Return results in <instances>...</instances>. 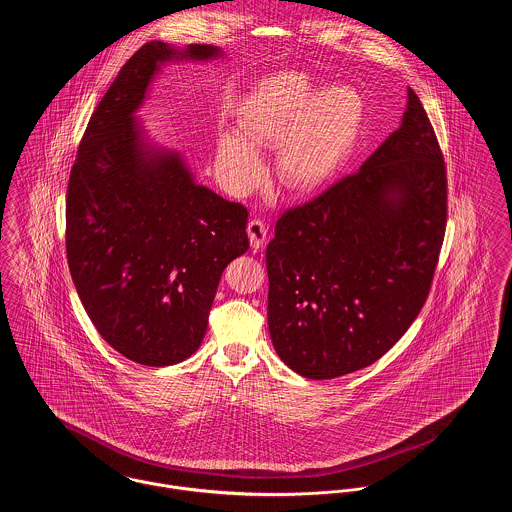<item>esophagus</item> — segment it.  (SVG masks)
<instances>
[{"mask_svg": "<svg viewBox=\"0 0 512 512\" xmlns=\"http://www.w3.org/2000/svg\"><path fill=\"white\" fill-rule=\"evenodd\" d=\"M267 226L263 224V220H251L249 224H247V236H249V241H251V247L253 249H263L265 245H267Z\"/></svg>", "mask_w": 512, "mask_h": 512, "instance_id": "1", "label": "esophagus"}]
</instances>
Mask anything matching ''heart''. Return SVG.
<instances>
[{"label":"heart","instance_id":"heart-1","mask_svg":"<svg viewBox=\"0 0 512 512\" xmlns=\"http://www.w3.org/2000/svg\"><path fill=\"white\" fill-rule=\"evenodd\" d=\"M364 120V101L353 85L317 87L302 72L261 79L237 109V132L216 144V173L234 195L251 193L265 177L259 150L276 146L280 183L298 193L325 185L353 152Z\"/></svg>","mask_w":512,"mask_h":512}]
</instances>
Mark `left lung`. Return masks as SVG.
<instances>
[{"mask_svg":"<svg viewBox=\"0 0 512 512\" xmlns=\"http://www.w3.org/2000/svg\"><path fill=\"white\" fill-rule=\"evenodd\" d=\"M444 226V161L407 87L399 128L360 169L276 222L267 319L280 360L329 380L388 353L427 300Z\"/></svg>","mask_w":512,"mask_h":512,"instance_id":"obj_1","label":"left lung"}]
</instances>
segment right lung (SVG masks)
I'll return each mask as SVG.
<instances>
[{
  "mask_svg": "<svg viewBox=\"0 0 512 512\" xmlns=\"http://www.w3.org/2000/svg\"><path fill=\"white\" fill-rule=\"evenodd\" d=\"M212 44H144L83 134L66 200V251L99 335L144 366L197 351L224 269L249 249L247 210L198 185L185 156L140 120L163 66L214 62Z\"/></svg>",
  "mask_w": 512,
  "mask_h": 512,
  "instance_id": "right-lung-1",
  "label": "right lung"
}]
</instances>
